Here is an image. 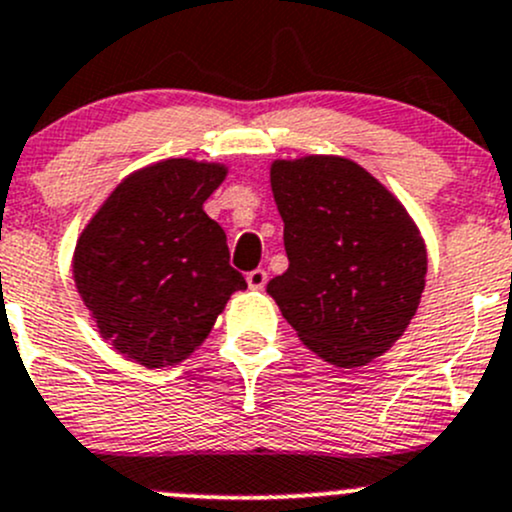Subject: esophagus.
Listing matches in <instances>:
<instances>
[{
    "mask_svg": "<svg viewBox=\"0 0 512 512\" xmlns=\"http://www.w3.org/2000/svg\"><path fill=\"white\" fill-rule=\"evenodd\" d=\"M265 285H267V272L265 270L247 272V287H250V289H265Z\"/></svg>",
    "mask_w": 512,
    "mask_h": 512,
    "instance_id": "obj_1",
    "label": "esophagus"
}]
</instances>
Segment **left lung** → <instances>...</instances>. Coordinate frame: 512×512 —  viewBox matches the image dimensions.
Masks as SVG:
<instances>
[{
  "instance_id": "8db88e82",
  "label": "left lung",
  "mask_w": 512,
  "mask_h": 512,
  "mask_svg": "<svg viewBox=\"0 0 512 512\" xmlns=\"http://www.w3.org/2000/svg\"><path fill=\"white\" fill-rule=\"evenodd\" d=\"M270 185L289 267L267 294L319 359L337 369L371 364L421 302V230L386 185L344 156L277 158Z\"/></svg>"
}]
</instances>
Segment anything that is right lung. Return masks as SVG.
Instances as JSON below:
<instances>
[{
  "label": "right lung",
  "mask_w": 512,
  "mask_h": 512,
  "mask_svg": "<svg viewBox=\"0 0 512 512\" xmlns=\"http://www.w3.org/2000/svg\"><path fill=\"white\" fill-rule=\"evenodd\" d=\"M225 178V163L193 158L133 170L76 240L71 270L91 322L146 369L188 359L230 294L247 287L230 267L225 230L203 210Z\"/></svg>",
  "instance_id": "obj_1"
}]
</instances>
